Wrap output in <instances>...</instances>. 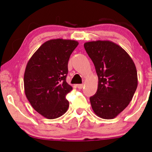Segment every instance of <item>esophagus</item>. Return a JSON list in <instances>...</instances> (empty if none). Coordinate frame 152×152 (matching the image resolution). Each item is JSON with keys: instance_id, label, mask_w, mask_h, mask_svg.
<instances>
[{"instance_id": "34e87169", "label": "esophagus", "mask_w": 152, "mask_h": 152, "mask_svg": "<svg viewBox=\"0 0 152 152\" xmlns=\"http://www.w3.org/2000/svg\"><path fill=\"white\" fill-rule=\"evenodd\" d=\"M76 86L78 88H82L83 86H84V84H77Z\"/></svg>"}]
</instances>
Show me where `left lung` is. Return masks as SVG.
<instances>
[{"instance_id": "left-lung-1", "label": "left lung", "mask_w": 152, "mask_h": 152, "mask_svg": "<svg viewBox=\"0 0 152 152\" xmlns=\"http://www.w3.org/2000/svg\"><path fill=\"white\" fill-rule=\"evenodd\" d=\"M87 54L98 77L91 107L98 117L113 119L132 101L138 86L136 66L129 54L117 43L108 40L86 42Z\"/></svg>"}]
</instances>
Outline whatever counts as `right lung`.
<instances>
[{"label":"right lung","instance_id":"add662e5","mask_svg":"<svg viewBox=\"0 0 152 152\" xmlns=\"http://www.w3.org/2000/svg\"><path fill=\"white\" fill-rule=\"evenodd\" d=\"M79 44L70 39L45 41L33 54L24 73L26 97L35 111L47 119H55L67 111L66 95L72 87L66 81L70 56Z\"/></svg>","mask_w":152,"mask_h":152}]
</instances>
